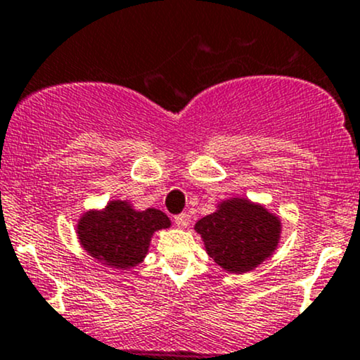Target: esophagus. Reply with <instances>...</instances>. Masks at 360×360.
<instances>
[{
  "label": "esophagus",
  "instance_id": "esophagus-1",
  "mask_svg": "<svg viewBox=\"0 0 360 360\" xmlns=\"http://www.w3.org/2000/svg\"><path fill=\"white\" fill-rule=\"evenodd\" d=\"M190 221H191V217H190V214H186V212H183V214H179L174 217V222H176L177 228H181V229L188 228V226H190Z\"/></svg>",
  "mask_w": 360,
  "mask_h": 360
}]
</instances>
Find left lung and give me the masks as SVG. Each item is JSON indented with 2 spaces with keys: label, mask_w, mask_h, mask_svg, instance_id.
Returning <instances> with one entry per match:
<instances>
[{
  "label": "left lung",
  "mask_w": 360,
  "mask_h": 360,
  "mask_svg": "<svg viewBox=\"0 0 360 360\" xmlns=\"http://www.w3.org/2000/svg\"><path fill=\"white\" fill-rule=\"evenodd\" d=\"M195 231L217 266L243 274L274 253L281 238V219L248 198L222 200L217 210L200 219Z\"/></svg>",
  "instance_id": "8db88e82"
}]
</instances>
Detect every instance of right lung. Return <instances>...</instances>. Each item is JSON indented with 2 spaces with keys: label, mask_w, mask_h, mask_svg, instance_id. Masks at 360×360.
Segmentation results:
<instances>
[{
  "label": "right lung",
  "mask_w": 360,
  "mask_h": 360,
  "mask_svg": "<svg viewBox=\"0 0 360 360\" xmlns=\"http://www.w3.org/2000/svg\"><path fill=\"white\" fill-rule=\"evenodd\" d=\"M167 228L170 219L162 210H136L127 200H112L105 209L84 212L75 233L88 255L127 271L145 260L153 234Z\"/></svg>",
  "instance_id": "add662e5"
}]
</instances>
